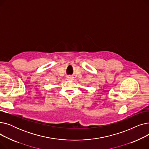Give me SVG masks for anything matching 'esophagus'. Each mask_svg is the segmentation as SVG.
<instances>
[{
	"label": "esophagus",
	"mask_w": 149,
	"mask_h": 149,
	"mask_svg": "<svg viewBox=\"0 0 149 149\" xmlns=\"http://www.w3.org/2000/svg\"><path fill=\"white\" fill-rule=\"evenodd\" d=\"M67 80H72L74 79H73V77H70V76H69V77H68L67 78Z\"/></svg>",
	"instance_id": "esophagus-1"
}]
</instances>
